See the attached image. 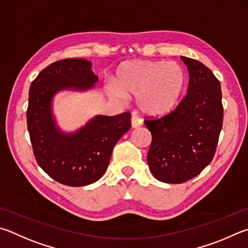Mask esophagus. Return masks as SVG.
Segmentation results:
<instances>
[{"label":"esophagus","instance_id":"1","mask_svg":"<svg viewBox=\"0 0 248 248\" xmlns=\"http://www.w3.org/2000/svg\"><path fill=\"white\" fill-rule=\"evenodd\" d=\"M142 119L141 118H139V117H137V116H132V118H131V125H132V128H139V127H141L142 125Z\"/></svg>","mask_w":248,"mask_h":248}]
</instances>
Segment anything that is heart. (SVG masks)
Returning a JSON list of instances; mask_svg holds the SVG:
<instances>
[{
  "label": "heart",
  "mask_w": 248,
  "mask_h": 248,
  "mask_svg": "<svg viewBox=\"0 0 248 248\" xmlns=\"http://www.w3.org/2000/svg\"><path fill=\"white\" fill-rule=\"evenodd\" d=\"M186 87V74L175 62L132 61L121 65L107 91L117 98L136 95L143 114L160 116L174 108Z\"/></svg>",
  "instance_id": "b5f03b06"
}]
</instances>
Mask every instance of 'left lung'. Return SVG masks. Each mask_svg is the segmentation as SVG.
<instances>
[{
    "mask_svg": "<svg viewBox=\"0 0 248 248\" xmlns=\"http://www.w3.org/2000/svg\"><path fill=\"white\" fill-rule=\"evenodd\" d=\"M190 80L186 95L160 117H145L152 134L147 164L165 183H183L196 177L213 160L223 121L221 87L208 67L181 56Z\"/></svg>",
    "mask_w": 248,
    "mask_h": 248,
    "instance_id": "left-lung-1",
    "label": "left lung"
}]
</instances>
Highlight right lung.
<instances>
[{
	"label": "right lung",
	"instance_id": "add662e5",
	"mask_svg": "<svg viewBox=\"0 0 248 248\" xmlns=\"http://www.w3.org/2000/svg\"><path fill=\"white\" fill-rule=\"evenodd\" d=\"M96 81L89 61L67 58L46 67L29 90L27 125L35 160L52 179L68 186L97 181L108 167L116 143L131 128L127 111L97 116L77 133L58 131L51 111L54 94L67 88L89 89Z\"/></svg>",
	"mask_w": 248,
	"mask_h": 248
}]
</instances>
